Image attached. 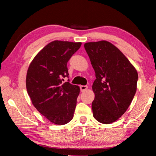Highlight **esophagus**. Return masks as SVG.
<instances>
[{
    "label": "esophagus",
    "instance_id": "1",
    "mask_svg": "<svg viewBox=\"0 0 156 156\" xmlns=\"http://www.w3.org/2000/svg\"><path fill=\"white\" fill-rule=\"evenodd\" d=\"M80 91H81L82 92H83V91H86L87 89H88V87H87V86H85V85H81V86L80 87Z\"/></svg>",
    "mask_w": 156,
    "mask_h": 156
}]
</instances>
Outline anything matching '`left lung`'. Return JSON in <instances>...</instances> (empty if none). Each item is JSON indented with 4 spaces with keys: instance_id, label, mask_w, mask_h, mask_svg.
<instances>
[{
    "instance_id": "1",
    "label": "left lung",
    "mask_w": 156,
    "mask_h": 156,
    "mask_svg": "<svg viewBox=\"0 0 156 156\" xmlns=\"http://www.w3.org/2000/svg\"><path fill=\"white\" fill-rule=\"evenodd\" d=\"M96 73L92 89L95 119L103 124L117 120L127 110L137 89L135 67L117 47L101 41L84 44Z\"/></svg>"
}]
</instances>
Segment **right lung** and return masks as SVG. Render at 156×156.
Returning a JSON list of instances; mask_svg holds the SVG:
<instances>
[{
	"mask_svg": "<svg viewBox=\"0 0 156 156\" xmlns=\"http://www.w3.org/2000/svg\"><path fill=\"white\" fill-rule=\"evenodd\" d=\"M81 44L52 41L29 66L26 87L31 102L47 119L58 125H65L73 117L80 87L62 81L69 76L67 62Z\"/></svg>",
	"mask_w": 156,
	"mask_h": 156,
	"instance_id": "obj_1",
	"label": "right lung"
}]
</instances>
